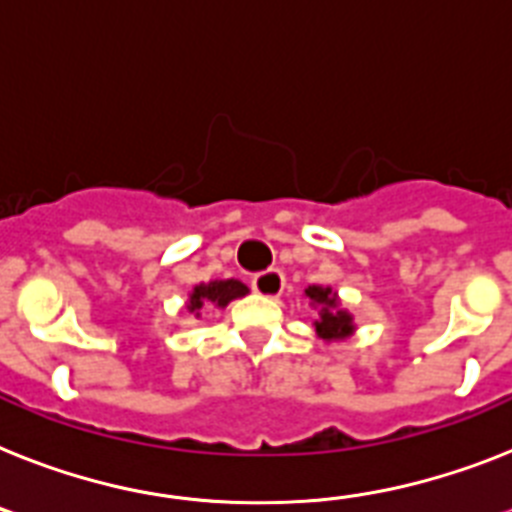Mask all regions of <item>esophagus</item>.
I'll return each instance as SVG.
<instances>
[{"label": "esophagus", "mask_w": 512, "mask_h": 512, "mask_svg": "<svg viewBox=\"0 0 512 512\" xmlns=\"http://www.w3.org/2000/svg\"><path fill=\"white\" fill-rule=\"evenodd\" d=\"M253 293L264 295V298H280L285 290V274L280 269H266V272L256 274L251 280Z\"/></svg>", "instance_id": "34e87169"}]
</instances>
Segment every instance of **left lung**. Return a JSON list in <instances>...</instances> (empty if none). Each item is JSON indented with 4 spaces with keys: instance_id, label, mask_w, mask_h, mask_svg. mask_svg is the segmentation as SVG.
<instances>
[{
    "instance_id": "obj_1",
    "label": "left lung",
    "mask_w": 512,
    "mask_h": 512,
    "mask_svg": "<svg viewBox=\"0 0 512 512\" xmlns=\"http://www.w3.org/2000/svg\"><path fill=\"white\" fill-rule=\"evenodd\" d=\"M306 295L311 301L322 306V319L316 322V332H319L324 340H337V337H345L353 332L350 314L337 311V298L329 287H308Z\"/></svg>"
}]
</instances>
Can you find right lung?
<instances>
[{
	"instance_id": "add662e5",
	"label": "right lung",
	"mask_w": 512,
	"mask_h": 512,
	"mask_svg": "<svg viewBox=\"0 0 512 512\" xmlns=\"http://www.w3.org/2000/svg\"><path fill=\"white\" fill-rule=\"evenodd\" d=\"M248 293V287L238 280H222V282H209V285H198L190 295L188 311L198 314V308L204 303H214V306H227L235 298H243Z\"/></svg>"
}]
</instances>
